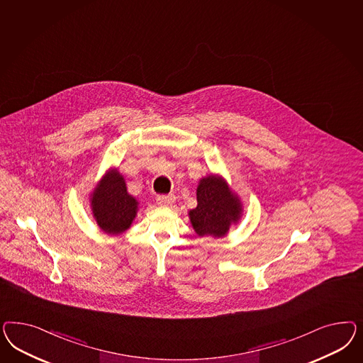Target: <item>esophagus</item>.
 <instances>
[{
    "mask_svg": "<svg viewBox=\"0 0 363 363\" xmlns=\"http://www.w3.org/2000/svg\"><path fill=\"white\" fill-rule=\"evenodd\" d=\"M174 201H176V197L173 196V194H169V196H157V202H158V205H172V203H174Z\"/></svg>",
    "mask_w": 363,
    "mask_h": 363,
    "instance_id": "34e87169",
    "label": "esophagus"
}]
</instances>
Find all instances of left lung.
<instances>
[{
    "label": "left lung",
    "mask_w": 363,
    "mask_h": 363,
    "mask_svg": "<svg viewBox=\"0 0 363 363\" xmlns=\"http://www.w3.org/2000/svg\"><path fill=\"white\" fill-rule=\"evenodd\" d=\"M197 202V208L189 211V218L199 237H223L241 218V201L222 177L208 176L199 181Z\"/></svg>",
    "instance_id": "left-lung-1"
}]
</instances>
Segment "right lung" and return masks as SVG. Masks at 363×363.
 <instances>
[{
  "mask_svg": "<svg viewBox=\"0 0 363 363\" xmlns=\"http://www.w3.org/2000/svg\"><path fill=\"white\" fill-rule=\"evenodd\" d=\"M90 197L91 211L101 230L121 234L130 228L138 202L128 193L125 178L118 170L108 172Z\"/></svg>",
  "mask_w": 363,
  "mask_h": 363,
  "instance_id": "obj_1",
  "label": "right lung"
}]
</instances>
